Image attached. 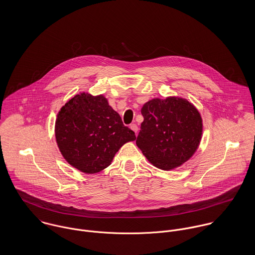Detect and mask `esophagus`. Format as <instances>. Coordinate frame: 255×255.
Wrapping results in <instances>:
<instances>
[{
    "label": "esophagus",
    "mask_w": 255,
    "mask_h": 255,
    "mask_svg": "<svg viewBox=\"0 0 255 255\" xmlns=\"http://www.w3.org/2000/svg\"><path fill=\"white\" fill-rule=\"evenodd\" d=\"M129 128L135 132V133H137V131H138V128H137V126H136V124H131L130 126H129Z\"/></svg>",
    "instance_id": "1"
}]
</instances>
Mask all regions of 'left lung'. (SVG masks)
Masks as SVG:
<instances>
[{"mask_svg": "<svg viewBox=\"0 0 255 255\" xmlns=\"http://www.w3.org/2000/svg\"><path fill=\"white\" fill-rule=\"evenodd\" d=\"M144 118L136 145L156 168L171 171L189 160L202 137L203 124L196 107L184 98H153L141 108Z\"/></svg>", "mask_w": 255, "mask_h": 255, "instance_id": "left-lung-1", "label": "left lung"}]
</instances>
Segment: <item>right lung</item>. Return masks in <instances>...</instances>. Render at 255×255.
<instances>
[{
    "label": "right lung",
    "instance_id": "obj_1",
    "mask_svg": "<svg viewBox=\"0 0 255 255\" xmlns=\"http://www.w3.org/2000/svg\"><path fill=\"white\" fill-rule=\"evenodd\" d=\"M55 136L66 161L85 174L106 169L119 149L136 138L105 96L86 92L74 95L59 111Z\"/></svg>",
    "mask_w": 255,
    "mask_h": 255
}]
</instances>
